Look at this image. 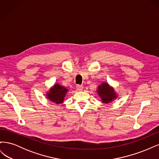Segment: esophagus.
<instances>
[{"mask_svg":"<svg viewBox=\"0 0 159 159\" xmlns=\"http://www.w3.org/2000/svg\"><path fill=\"white\" fill-rule=\"evenodd\" d=\"M77 89H78L79 91H82L84 89V86L80 85H77Z\"/></svg>","mask_w":159,"mask_h":159,"instance_id":"esophagus-1","label":"esophagus"}]
</instances>
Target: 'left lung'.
I'll use <instances>...</instances> for the list:
<instances>
[{
  "mask_svg": "<svg viewBox=\"0 0 159 159\" xmlns=\"http://www.w3.org/2000/svg\"><path fill=\"white\" fill-rule=\"evenodd\" d=\"M96 91L102 100V102L104 104L111 103L118 97L117 93L107 82H102V84L98 86Z\"/></svg>",
  "mask_w": 159,
  "mask_h": 159,
  "instance_id": "left-lung-1",
  "label": "left lung"
}]
</instances>
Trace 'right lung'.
<instances>
[{"instance_id":"add662e5","label":"right lung","mask_w":159,"mask_h":159,"mask_svg":"<svg viewBox=\"0 0 159 159\" xmlns=\"http://www.w3.org/2000/svg\"><path fill=\"white\" fill-rule=\"evenodd\" d=\"M68 92V89L66 88L58 83H55L47 91L46 95L50 102L56 104H60L64 102V98Z\"/></svg>"}]
</instances>
